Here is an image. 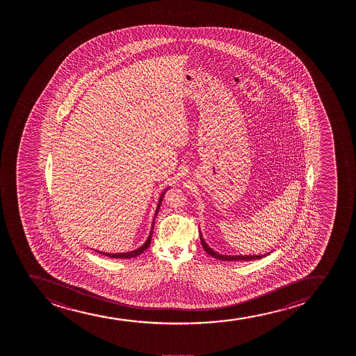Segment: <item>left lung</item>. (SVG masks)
Returning <instances> with one entry per match:
<instances>
[{
	"mask_svg": "<svg viewBox=\"0 0 356 356\" xmlns=\"http://www.w3.org/2000/svg\"><path fill=\"white\" fill-rule=\"evenodd\" d=\"M200 242H202V245H203L205 252H207L209 255H211L213 258L218 259V260H221V261H250V260L265 258V257H267V255L270 254H262V255H222V254L217 253V252H215V250H211V248L209 247L208 243L205 242L204 238L202 236V234H200Z\"/></svg>",
	"mask_w": 356,
	"mask_h": 356,
	"instance_id": "8db88e82",
	"label": "left lung"
}]
</instances>
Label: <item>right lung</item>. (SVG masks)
<instances>
[{
    "instance_id": "right-lung-1",
    "label": "right lung",
    "mask_w": 356,
    "mask_h": 356,
    "mask_svg": "<svg viewBox=\"0 0 356 356\" xmlns=\"http://www.w3.org/2000/svg\"><path fill=\"white\" fill-rule=\"evenodd\" d=\"M168 190V188H166ZM166 190L161 193V196H160L159 202H158V205H156V215H154V218H156V215H158V211H159L160 205H161V202H163V195L166 193ZM154 218H153V222H152V229L151 233L148 235L147 240L146 242L143 243L141 247L139 248H136L135 250H131V252H126V253H104V252H99V250H95V252H97V253L102 254V255H106V257H109V258L114 259H131L135 258V257H138L140 254L143 253L145 250H147L149 245H151L152 240V234H153V227H154Z\"/></svg>"
}]
</instances>
